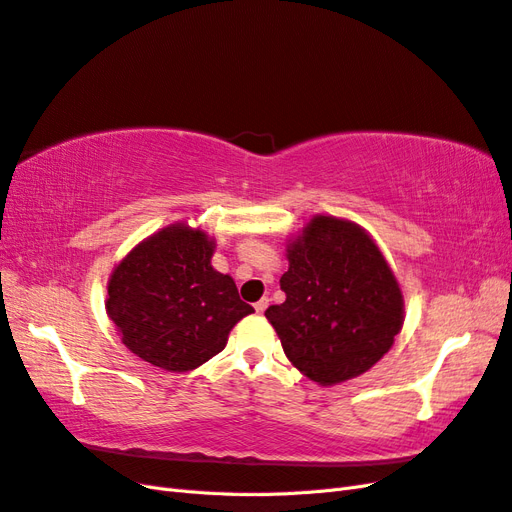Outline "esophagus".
<instances>
[{
  "mask_svg": "<svg viewBox=\"0 0 512 512\" xmlns=\"http://www.w3.org/2000/svg\"><path fill=\"white\" fill-rule=\"evenodd\" d=\"M269 307V299L267 297H262L258 303H254V309H256V314H265V309Z\"/></svg>",
  "mask_w": 512,
  "mask_h": 512,
  "instance_id": "obj_1",
  "label": "esophagus"
}]
</instances>
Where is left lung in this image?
Segmentation results:
<instances>
[{
    "label": "left lung",
    "instance_id": "1",
    "mask_svg": "<svg viewBox=\"0 0 512 512\" xmlns=\"http://www.w3.org/2000/svg\"><path fill=\"white\" fill-rule=\"evenodd\" d=\"M286 258V301L265 316L288 361L320 386L365 374L404 327V294L376 241L350 220L312 215Z\"/></svg>",
    "mask_w": 512,
    "mask_h": 512
}]
</instances>
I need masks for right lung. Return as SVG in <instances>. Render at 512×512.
I'll return each mask as SVG.
<instances>
[{"label":"right lung","instance_id":"1","mask_svg":"<svg viewBox=\"0 0 512 512\" xmlns=\"http://www.w3.org/2000/svg\"><path fill=\"white\" fill-rule=\"evenodd\" d=\"M215 239L168 224L119 260L106 284V314L121 342L166 371H192L224 350L235 324L254 312L230 275L215 271Z\"/></svg>","mask_w":512,"mask_h":512}]
</instances>
